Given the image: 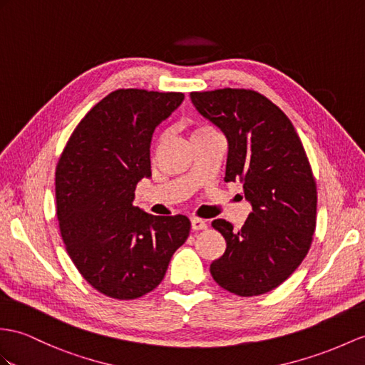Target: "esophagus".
<instances>
[{
  "label": "esophagus",
  "instance_id": "obj_1",
  "mask_svg": "<svg viewBox=\"0 0 365 365\" xmlns=\"http://www.w3.org/2000/svg\"><path fill=\"white\" fill-rule=\"evenodd\" d=\"M190 225H192V230H202L207 227V223L201 218H192L190 220Z\"/></svg>",
  "mask_w": 365,
  "mask_h": 365
}]
</instances>
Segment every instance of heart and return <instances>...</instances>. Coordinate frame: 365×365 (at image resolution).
<instances>
[{
	"label": "heart",
	"instance_id": "1",
	"mask_svg": "<svg viewBox=\"0 0 365 365\" xmlns=\"http://www.w3.org/2000/svg\"><path fill=\"white\" fill-rule=\"evenodd\" d=\"M212 133H217V131L209 125H195L193 130H192V139L200 138V136H206V135H212Z\"/></svg>",
	"mask_w": 365,
	"mask_h": 365
}]
</instances>
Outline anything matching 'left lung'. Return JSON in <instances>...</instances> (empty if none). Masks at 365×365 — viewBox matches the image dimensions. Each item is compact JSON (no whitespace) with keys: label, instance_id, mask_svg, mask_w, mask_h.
Listing matches in <instances>:
<instances>
[{"label":"left lung","instance_id":"1","mask_svg":"<svg viewBox=\"0 0 365 365\" xmlns=\"http://www.w3.org/2000/svg\"><path fill=\"white\" fill-rule=\"evenodd\" d=\"M190 99L225 133V181L242 182L252 206L240 230L212 221L226 251L210 274L237 296L264 294L297 269L313 242L317 190L305 148L287 114L260 93L225 88L190 93Z\"/></svg>","mask_w":365,"mask_h":365}]
</instances>
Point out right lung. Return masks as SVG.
Returning <instances> with one entry per match:
<instances>
[{
  "mask_svg": "<svg viewBox=\"0 0 365 365\" xmlns=\"http://www.w3.org/2000/svg\"><path fill=\"white\" fill-rule=\"evenodd\" d=\"M182 101V93L113 91L80 120L58 159L61 238L82 277L108 297L153 291L189 237L187 217L148 215L133 206L136 184L152 176L153 131Z\"/></svg>",
  "mask_w": 365,
  "mask_h": 365,
  "instance_id": "right-lung-1",
  "label": "right lung"
}]
</instances>
